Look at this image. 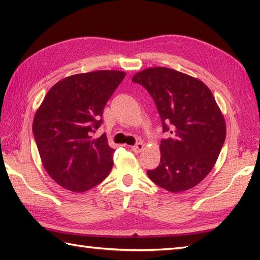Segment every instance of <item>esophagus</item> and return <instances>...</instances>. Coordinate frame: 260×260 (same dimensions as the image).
Instances as JSON below:
<instances>
[{"mask_svg": "<svg viewBox=\"0 0 260 260\" xmlns=\"http://www.w3.org/2000/svg\"><path fill=\"white\" fill-rule=\"evenodd\" d=\"M143 150H144V144L143 143H137L136 145L132 146V151L134 153H141Z\"/></svg>", "mask_w": 260, "mask_h": 260, "instance_id": "esophagus-1", "label": "esophagus"}]
</instances>
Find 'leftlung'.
Returning a JSON list of instances; mask_svg holds the SVG:
<instances>
[{"label":"left lung","instance_id":"1","mask_svg":"<svg viewBox=\"0 0 260 260\" xmlns=\"http://www.w3.org/2000/svg\"><path fill=\"white\" fill-rule=\"evenodd\" d=\"M132 81L151 93L163 132L172 134L161 142V162L147 171L148 178L172 193L192 189L211 172L227 133L211 90L200 79L165 67L142 70Z\"/></svg>","mask_w":260,"mask_h":260}]
</instances>
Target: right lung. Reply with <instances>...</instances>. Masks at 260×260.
Segmentation results:
<instances>
[{
  "label": "right lung",
  "instance_id": "1",
  "mask_svg": "<svg viewBox=\"0 0 260 260\" xmlns=\"http://www.w3.org/2000/svg\"><path fill=\"white\" fill-rule=\"evenodd\" d=\"M119 70L66 77L54 84L33 118V134L43 168L60 186L82 193L107 178L114 148L106 135L92 139L104 107L125 78Z\"/></svg>",
  "mask_w": 260,
  "mask_h": 260
}]
</instances>
